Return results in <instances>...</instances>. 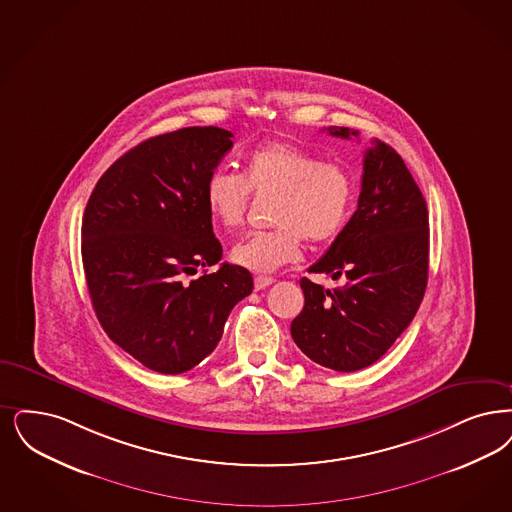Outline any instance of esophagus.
I'll return each instance as SVG.
<instances>
[{
	"mask_svg": "<svg viewBox=\"0 0 512 512\" xmlns=\"http://www.w3.org/2000/svg\"><path fill=\"white\" fill-rule=\"evenodd\" d=\"M272 284H274L272 276H255V289H265Z\"/></svg>",
	"mask_w": 512,
	"mask_h": 512,
	"instance_id": "esophagus-1",
	"label": "esophagus"
}]
</instances>
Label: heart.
<instances>
[{
    "label": "heart",
    "instance_id": "heart-1",
    "mask_svg": "<svg viewBox=\"0 0 512 512\" xmlns=\"http://www.w3.org/2000/svg\"><path fill=\"white\" fill-rule=\"evenodd\" d=\"M249 192L276 194L272 225L232 247V261L255 272H270L301 257L303 238L312 244L333 240L348 223L356 184L343 165L322 162L316 154L289 143H266L251 150L242 177L215 169L204 186L209 217L223 228L244 223Z\"/></svg>",
    "mask_w": 512,
    "mask_h": 512
}]
</instances>
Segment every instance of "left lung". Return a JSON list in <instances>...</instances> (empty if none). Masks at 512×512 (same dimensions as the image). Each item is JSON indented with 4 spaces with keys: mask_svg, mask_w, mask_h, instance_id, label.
<instances>
[{
    "mask_svg": "<svg viewBox=\"0 0 512 512\" xmlns=\"http://www.w3.org/2000/svg\"><path fill=\"white\" fill-rule=\"evenodd\" d=\"M350 139L358 131L329 127ZM343 286L301 280L305 307L291 337L308 358L335 371L377 362L408 328L429 276V211L400 154L381 141L364 156L358 209L326 255L308 268Z\"/></svg>",
    "mask_w": 512,
    "mask_h": 512,
    "instance_id": "left-lung-1",
    "label": "left lung"
}]
</instances>
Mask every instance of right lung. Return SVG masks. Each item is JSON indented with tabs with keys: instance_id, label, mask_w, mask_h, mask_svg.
<instances>
[{
	"instance_id": "right-lung-1",
	"label": "right lung",
	"mask_w": 512,
	"mask_h": 512,
	"mask_svg": "<svg viewBox=\"0 0 512 512\" xmlns=\"http://www.w3.org/2000/svg\"><path fill=\"white\" fill-rule=\"evenodd\" d=\"M232 137L209 125L137 144L104 171L83 213L95 314L118 347L158 373L198 366L221 341L230 310L253 291L249 270L228 263L188 280L223 257L204 186Z\"/></svg>"
}]
</instances>
